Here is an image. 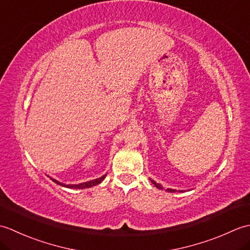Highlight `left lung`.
Returning a JSON list of instances; mask_svg holds the SVG:
<instances>
[{"instance_id":"1","label":"left lung","mask_w":250,"mask_h":250,"mask_svg":"<svg viewBox=\"0 0 250 250\" xmlns=\"http://www.w3.org/2000/svg\"><path fill=\"white\" fill-rule=\"evenodd\" d=\"M150 180H151V179H150ZM151 183H152L153 185H155L158 189H160V190H162V189H163L162 186H161L160 184H157V183L155 182V180H151ZM167 192H177V191L175 190V189H169V188H167ZM180 191H182V190H179L178 192H180Z\"/></svg>"}]
</instances>
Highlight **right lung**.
<instances>
[{"label":"right lung","instance_id":"obj_1","mask_svg":"<svg viewBox=\"0 0 250 250\" xmlns=\"http://www.w3.org/2000/svg\"><path fill=\"white\" fill-rule=\"evenodd\" d=\"M105 176H106V175H103V176L100 177V178L89 180V182L77 184V185H65V184H62L60 182H58V180H56L54 178H51V179H52V182H55L57 185L62 186V187H66V188H71V189H84V188H90V187H93V186L99 185L105 178Z\"/></svg>","mask_w":250,"mask_h":250}]
</instances>
